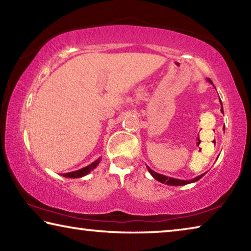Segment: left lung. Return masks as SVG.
Here are the masks:
<instances>
[{
	"label": "left lung",
	"instance_id": "obj_1",
	"mask_svg": "<svg viewBox=\"0 0 251 251\" xmlns=\"http://www.w3.org/2000/svg\"><path fill=\"white\" fill-rule=\"evenodd\" d=\"M208 82H209L210 84H212V82L210 80V78H207ZM220 104H222V100H220ZM222 113L224 114V109H223V104H222ZM147 169L148 172L151 173V175L155 178L156 180H158L159 182H161V184H166V185H169V186H182V185H187V184H192V182H195L201 179V178L205 175V174H202V175L201 176H197L195 177L194 179H190V180H182V179H177V178H172V177H167L165 175H161V174H158L152 171V169H151L150 167L147 166Z\"/></svg>",
	"mask_w": 251,
	"mask_h": 251
}]
</instances>
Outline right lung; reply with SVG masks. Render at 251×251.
Masks as SVG:
<instances>
[{
  "label": "right lung",
  "mask_w": 251,
  "mask_h": 251,
  "mask_svg": "<svg viewBox=\"0 0 251 251\" xmlns=\"http://www.w3.org/2000/svg\"><path fill=\"white\" fill-rule=\"evenodd\" d=\"M100 159H101V158L96 159L95 161H93L92 164L88 165V166L80 168V169H78V171H75V172H71V173L63 174V177H66V178H80V177H83V176H86L87 174H90V173L93 171V169L96 168L97 165L100 164Z\"/></svg>",
  "instance_id": "1"
}]
</instances>
